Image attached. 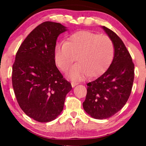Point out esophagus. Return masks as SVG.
Returning a JSON list of instances; mask_svg holds the SVG:
<instances>
[{
    "instance_id": "esophagus-1",
    "label": "esophagus",
    "mask_w": 146,
    "mask_h": 146,
    "mask_svg": "<svg viewBox=\"0 0 146 146\" xmlns=\"http://www.w3.org/2000/svg\"><path fill=\"white\" fill-rule=\"evenodd\" d=\"M78 82H71V86H73V87H74L75 85H77V84H78Z\"/></svg>"
}]
</instances>
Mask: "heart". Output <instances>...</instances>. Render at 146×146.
<instances>
[{"label":"heart","instance_id":"obj_1","mask_svg":"<svg viewBox=\"0 0 146 146\" xmlns=\"http://www.w3.org/2000/svg\"><path fill=\"white\" fill-rule=\"evenodd\" d=\"M114 45L109 37L87 31L75 32L67 42L56 45L55 60L63 72H67L75 61L78 63L69 73L72 80H82L88 75L95 77L106 69L113 60Z\"/></svg>","mask_w":146,"mask_h":146}]
</instances>
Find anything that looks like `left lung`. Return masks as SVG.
Here are the masks:
<instances>
[{
    "instance_id": "1",
    "label": "left lung",
    "mask_w": 146,
    "mask_h": 146,
    "mask_svg": "<svg viewBox=\"0 0 146 146\" xmlns=\"http://www.w3.org/2000/svg\"><path fill=\"white\" fill-rule=\"evenodd\" d=\"M103 29L113 41L115 54L110 67L94 81L87 84L83 108L98 119H108L119 111L128 101L133 84L135 64L124 43L114 31Z\"/></svg>"
}]
</instances>
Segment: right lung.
<instances>
[{
  "instance_id": "obj_1",
  "label": "right lung",
  "mask_w": 146,
  "mask_h": 146,
  "mask_svg": "<svg viewBox=\"0 0 146 146\" xmlns=\"http://www.w3.org/2000/svg\"><path fill=\"white\" fill-rule=\"evenodd\" d=\"M66 30L60 23L44 22L16 53L11 76L16 98L23 112L38 122L55 119L72 88L57 68L54 56L57 38Z\"/></svg>"
}]
</instances>
